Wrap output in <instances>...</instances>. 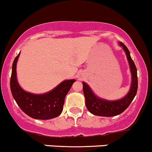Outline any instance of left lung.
Instances as JSON below:
<instances>
[{
    "label": "left lung",
    "mask_w": 152,
    "mask_h": 152,
    "mask_svg": "<svg viewBox=\"0 0 152 152\" xmlns=\"http://www.w3.org/2000/svg\"><path fill=\"white\" fill-rule=\"evenodd\" d=\"M120 45L123 48L127 55L130 71L132 74L131 87L128 94L120 100L107 101L98 98L93 93L90 87L83 82V93L86 98V105L87 109L93 115L102 117H113L122 113L125 110L136 95L138 90V77H137V69L134 61L130 56V51L126 45L120 42Z\"/></svg>",
    "instance_id": "8db88e82"
}]
</instances>
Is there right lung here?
<instances>
[{"label":"right lung","mask_w":152,"mask_h":152,"mask_svg":"<svg viewBox=\"0 0 152 152\" xmlns=\"http://www.w3.org/2000/svg\"><path fill=\"white\" fill-rule=\"evenodd\" d=\"M19 53L12 64L10 80L11 91L20 109L28 116L37 120H49L61 115L64 99L75 80H68L60 83L47 94L35 95L24 91L18 84L16 66Z\"/></svg>","instance_id":"right-lung-1"}]
</instances>
